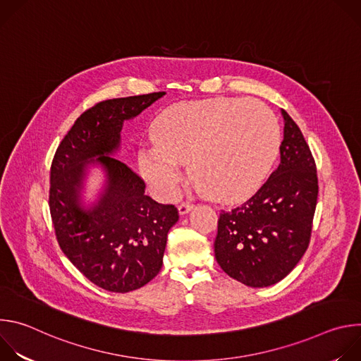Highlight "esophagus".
<instances>
[{"label":"esophagus","mask_w":361,"mask_h":361,"mask_svg":"<svg viewBox=\"0 0 361 361\" xmlns=\"http://www.w3.org/2000/svg\"><path fill=\"white\" fill-rule=\"evenodd\" d=\"M192 207H194V204H192L191 201H183V202L178 205V212H180V214H185V213H188Z\"/></svg>","instance_id":"obj_1"}]
</instances>
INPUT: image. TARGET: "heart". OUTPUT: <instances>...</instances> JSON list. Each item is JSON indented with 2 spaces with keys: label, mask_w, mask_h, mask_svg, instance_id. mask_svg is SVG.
Returning a JSON list of instances; mask_svg holds the SVG:
<instances>
[{
  "label": "heart",
  "mask_w": 361,
  "mask_h": 361,
  "mask_svg": "<svg viewBox=\"0 0 361 361\" xmlns=\"http://www.w3.org/2000/svg\"><path fill=\"white\" fill-rule=\"evenodd\" d=\"M157 145L144 147V177L164 195H173L181 164L210 197L233 202L260 188L280 145L271 110L255 99L210 98L178 102L154 123Z\"/></svg>",
  "instance_id": "obj_1"
}]
</instances>
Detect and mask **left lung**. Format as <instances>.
Masks as SVG:
<instances>
[{
    "label": "left lung",
    "mask_w": 361,
    "mask_h": 361,
    "mask_svg": "<svg viewBox=\"0 0 361 361\" xmlns=\"http://www.w3.org/2000/svg\"><path fill=\"white\" fill-rule=\"evenodd\" d=\"M284 140L280 164L247 201L219 219L214 252L231 279L267 287L283 280L301 260L312 238L319 180L310 147L281 110Z\"/></svg>",
    "instance_id": "8db88e82"
}]
</instances>
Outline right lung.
<instances>
[{
  "label": "right lung",
  "mask_w": 361,
  "mask_h": 361,
  "mask_svg": "<svg viewBox=\"0 0 361 361\" xmlns=\"http://www.w3.org/2000/svg\"><path fill=\"white\" fill-rule=\"evenodd\" d=\"M164 94L97 102L75 120L51 163L48 205L57 241L78 271L107 291L128 293L156 277L169 230L178 220L176 205L145 195L144 180L109 156L120 144L124 120ZM92 157L106 167L109 187L97 207L84 212L78 205V188L85 161Z\"/></svg>",
  "instance_id": "1"
}]
</instances>
